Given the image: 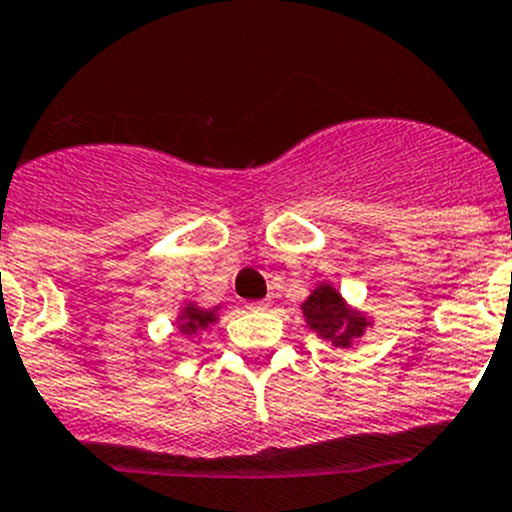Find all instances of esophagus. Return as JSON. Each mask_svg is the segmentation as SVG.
I'll list each match as a JSON object with an SVG mask.
<instances>
[{
  "mask_svg": "<svg viewBox=\"0 0 512 512\" xmlns=\"http://www.w3.org/2000/svg\"><path fill=\"white\" fill-rule=\"evenodd\" d=\"M271 304L266 302V299H261V302H248L246 309H251V312H264V309H269Z\"/></svg>",
  "mask_w": 512,
  "mask_h": 512,
  "instance_id": "obj_1",
  "label": "esophagus"
}]
</instances>
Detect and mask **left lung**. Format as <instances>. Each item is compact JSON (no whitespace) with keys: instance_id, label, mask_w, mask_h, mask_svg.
<instances>
[{"instance_id":"1","label":"left lung","mask_w":512,"mask_h":512,"mask_svg":"<svg viewBox=\"0 0 512 512\" xmlns=\"http://www.w3.org/2000/svg\"><path fill=\"white\" fill-rule=\"evenodd\" d=\"M304 320L314 332L325 340H332L340 348H350L355 337H360L368 327L363 314L353 312L345 299L330 284H320L302 304Z\"/></svg>"}]
</instances>
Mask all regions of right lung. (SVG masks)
<instances>
[{
    "label": "right lung",
    "mask_w": 512,
    "mask_h": 512,
    "mask_svg": "<svg viewBox=\"0 0 512 512\" xmlns=\"http://www.w3.org/2000/svg\"><path fill=\"white\" fill-rule=\"evenodd\" d=\"M215 320H218V317H215V309H200L195 307V304H187L180 314V330L185 332V335H192V332L203 330V327H208L210 322Z\"/></svg>",
    "instance_id": "add662e5"
}]
</instances>
